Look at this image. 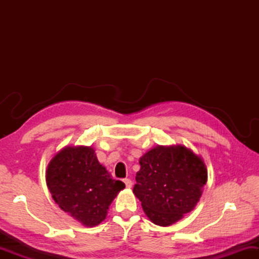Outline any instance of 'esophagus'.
Wrapping results in <instances>:
<instances>
[{
    "label": "esophagus",
    "mask_w": 259,
    "mask_h": 259,
    "mask_svg": "<svg viewBox=\"0 0 259 259\" xmlns=\"http://www.w3.org/2000/svg\"><path fill=\"white\" fill-rule=\"evenodd\" d=\"M123 183H124L126 188H131V187H133V181H131L129 178H125V179L123 180Z\"/></svg>",
    "instance_id": "34e87169"
}]
</instances>
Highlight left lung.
<instances>
[{"mask_svg":"<svg viewBox=\"0 0 259 259\" xmlns=\"http://www.w3.org/2000/svg\"><path fill=\"white\" fill-rule=\"evenodd\" d=\"M139 163L134 194L153 224L169 226L195 208L207 183L200 157L184 146H158Z\"/></svg>","mask_w":259,"mask_h":259,"instance_id":"left-lung-1","label":"left lung"}]
</instances>
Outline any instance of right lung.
<instances>
[{"instance_id": "obj_1", "label": "right lung", "mask_w": 259, "mask_h": 259, "mask_svg": "<svg viewBox=\"0 0 259 259\" xmlns=\"http://www.w3.org/2000/svg\"><path fill=\"white\" fill-rule=\"evenodd\" d=\"M47 185L63 211L93 227L107 216L110 203L124 188L98 161L91 147H67L57 153L47 170Z\"/></svg>"}]
</instances>
